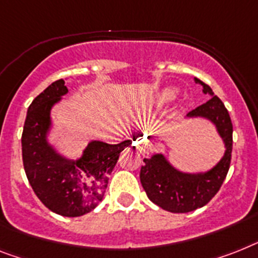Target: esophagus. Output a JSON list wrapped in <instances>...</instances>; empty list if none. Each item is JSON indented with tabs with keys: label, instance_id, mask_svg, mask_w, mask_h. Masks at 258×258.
Here are the masks:
<instances>
[{
	"label": "esophagus",
	"instance_id": "1",
	"mask_svg": "<svg viewBox=\"0 0 258 258\" xmlns=\"http://www.w3.org/2000/svg\"><path fill=\"white\" fill-rule=\"evenodd\" d=\"M136 146L140 152H146V150H150L152 149V142L146 136H138L137 140H136Z\"/></svg>",
	"mask_w": 258,
	"mask_h": 258
}]
</instances>
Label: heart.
I'll return each instance as SVG.
<instances>
[{"label":"heart","instance_id":"b5f03b06","mask_svg":"<svg viewBox=\"0 0 258 258\" xmlns=\"http://www.w3.org/2000/svg\"><path fill=\"white\" fill-rule=\"evenodd\" d=\"M176 95V91L174 88H166L162 92L157 96V104L158 105H165V104L170 103Z\"/></svg>","mask_w":258,"mask_h":258}]
</instances>
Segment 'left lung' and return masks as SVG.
<instances>
[{
	"instance_id": "obj_1",
	"label": "left lung",
	"mask_w": 258,
	"mask_h": 258,
	"mask_svg": "<svg viewBox=\"0 0 258 258\" xmlns=\"http://www.w3.org/2000/svg\"><path fill=\"white\" fill-rule=\"evenodd\" d=\"M194 80L203 87L206 95L208 93L212 97L188 112L187 117L210 120L224 142L225 153L212 169L197 174L176 170L163 154H154L152 158L144 159L140 179L146 195L153 203L174 214H186L206 206L220 190L231 165L233 127L228 110L218 96H214L210 86L198 78Z\"/></svg>"
}]
</instances>
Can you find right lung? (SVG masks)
I'll use <instances>...</instances> for the list:
<instances>
[{
  "instance_id": "1",
  "label": "right lung",
  "mask_w": 258,
  "mask_h": 258,
  "mask_svg": "<svg viewBox=\"0 0 258 258\" xmlns=\"http://www.w3.org/2000/svg\"><path fill=\"white\" fill-rule=\"evenodd\" d=\"M67 92L60 79L30 104L22 133V159L30 186L39 201L55 214L76 218L95 210L103 201L110 172L132 141L89 142L76 161L59 154L47 141L50 113Z\"/></svg>"
}]
</instances>
